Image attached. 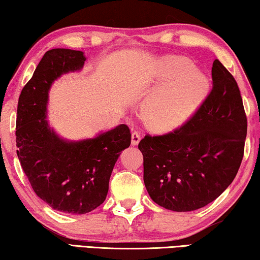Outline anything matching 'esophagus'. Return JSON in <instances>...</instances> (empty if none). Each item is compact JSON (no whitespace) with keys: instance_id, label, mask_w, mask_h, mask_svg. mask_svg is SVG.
<instances>
[{"instance_id":"esophagus-1","label":"esophagus","mask_w":260,"mask_h":260,"mask_svg":"<svg viewBox=\"0 0 260 260\" xmlns=\"http://www.w3.org/2000/svg\"><path fill=\"white\" fill-rule=\"evenodd\" d=\"M139 141H141V134L138 131H133V134H131V144L133 145H137Z\"/></svg>"}]
</instances>
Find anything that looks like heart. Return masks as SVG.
<instances>
[{"label": "heart", "mask_w": 260, "mask_h": 260, "mask_svg": "<svg viewBox=\"0 0 260 260\" xmlns=\"http://www.w3.org/2000/svg\"><path fill=\"white\" fill-rule=\"evenodd\" d=\"M159 78L165 87L147 100L143 108L145 124L154 131H169L185 123L205 98L208 80L193 70L186 58L169 57L161 62Z\"/></svg>", "instance_id": "1"}]
</instances>
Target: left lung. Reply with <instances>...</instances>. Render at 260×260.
I'll list each match as a JSON object with an SVG mask.
<instances>
[{"label":"left lung","instance_id":"1","mask_svg":"<svg viewBox=\"0 0 260 260\" xmlns=\"http://www.w3.org/2000/svg\"><path fill=\"white\" fill-rule=\"evenodd\" d=\"M213 88L177 129L138 144L144 183L157 205L174 211L202 208L234 181L244 155L247 119L236 80L218 59Z\"/></svg>","mask_w":260,"mask_h":260}]
</instances>
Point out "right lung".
I'll return each mask as SVG.
<instances>
[{
	"instance_id": "obj_1",
	"label": "right lung",
	"mask_w": 260,
	"mask_h": 260,
	"mask_svg": "<svg viewBox=\"0 0 260 260\" xmlns=\"http://www.w3.org/2000/svg\"><path fill=\"white\" fill-rule=\"evenodd\" d=\"M85 61L81 51H47L23 87L16 118L17 155L31 187L52 208L69 214H86L102 205L115 162L131 144L125 124L75 143L62 141L49 127L45 114L52 82Z\"/></svg>"
}]
</instances>
